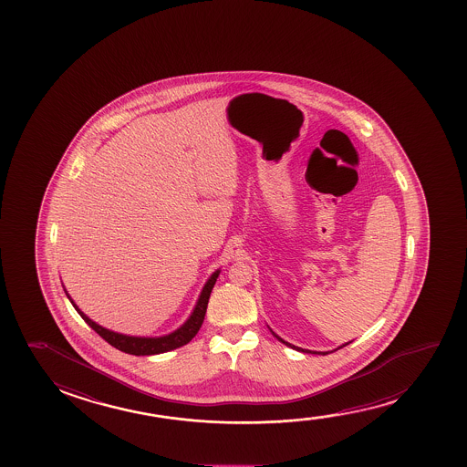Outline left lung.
I'll return each mask as SVG.
<instances>
[{
    "label": "left lung",
    "mask_w": 467,
    "mask_h": 467,
    "mask_svg": "<svg viewBox=\"0 0 467 467\" xmlns=\"http://www.w3.org/2000/svg\"><path fill=\"white\" fill-rule=\"evenodd\" d=\"M269 330H271V328H269ZM271 333H273L275 338L279 339L281 343H284V345L285 346H290L292 349H296V351L309 352V354H328V352L309 351V349H303V348H298V346L290 345V343H287V341H284V339H282L281 337H277V335H275V333L273 332V330H271ZM349 343H351V341H349ZM349 343H345V345L343 346L349 345ZM343 346H339V348H343ZM339 348H337V349H339ZM337 349H333V351H337Z\"/></svg>",
    "instance_id": "8db88e82"
}]
</instances>
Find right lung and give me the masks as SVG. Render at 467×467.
<instances>
[{
    "label": "right lung",
    "mask_w": 467,
    "mask_h": 467,
    "mask_svg": "<svg viewBox=\"0 0 467 467\" xmlns=\"http://www.w3.org/2000/svg\"><path fill=\"white\" fill-rule=\"evenodd\" d=\"M218 275H220V269H217L215 273H212L211 277L207 279L204 287L201 290L198 301H196V306L192 309V316L185 320V324L180 326L172 333L164 335V337H130V335H122V333L113 332V330H109L105 327L99 326V324L89 319L77 306V303L71 300V296L65 290V287L64 290L67 296H68V300L71 301V305L75 306L78 314L83 317L84 322L90 328H94L107 343L115 346L116 349H119V351L128 352V354H132V356H154V354H162V352L172 351V349L182 348V346L190 343L196 337V333L199 332V328H201L202 322H204L207 303H209V298H211L212 288H213L215 282H217Z\"/></svg>",
    "instance_id": "obj_1"
}]
</instances>
